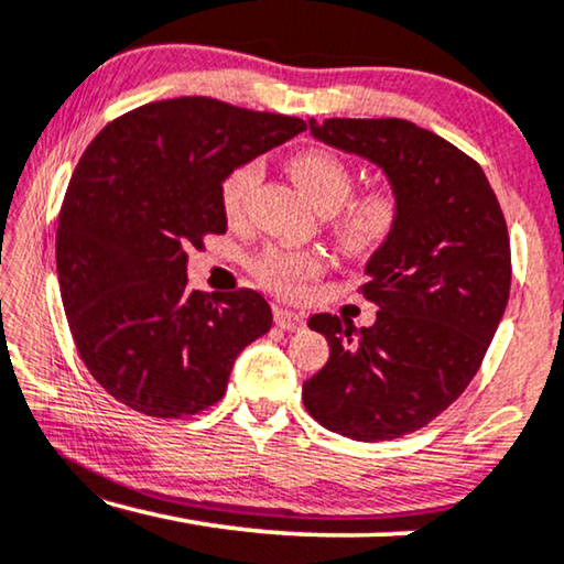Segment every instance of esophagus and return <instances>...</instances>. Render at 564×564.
<instances>
[{
  "instance_id": "esophagus-1",
  "label": "esophagus",
  "mask_w": 564,
  "mask_h": 564,
  "mask_svg": "<svg viewBox=\"0 0 564 564\" xmlns=\"http://www.w3.org/2000/svg\"><path fill=\"white\" fill-rule=\"evenodd\" d=\"M274 323L282 330H300L305 326V318L290 307H274Z\"/></svg>"
}]
</instances>
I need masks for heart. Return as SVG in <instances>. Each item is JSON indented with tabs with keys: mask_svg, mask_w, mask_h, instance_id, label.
Listing matches in <instances>:
<instances>
[{
	"mask_svg": "<svg viewBox=\"0 0 564 564\" xmlns=\"http://www.w3.org/2000/svg\"><path fill=\"white\" fill-rule=\"evenodd\" d=\"M290 172L305 197L323 213L341 207L354 189V174L346 161L323 149L297 153L290 161ZM259 180V161H246L226 174L220 184V207L228 220L243 218ZM400 218H403V203L398 192L392 187H377L346 205L341 218L336 220V234L351 253L367 257L390 243V238L398 234ZM321 269L323 261L305 251L267 249L253 259V274L259 276V282L282 295H295L307 280L321 274Z\"/></svg>",
	"mask_w": 564,
	"mask_h": 564,
	"instance_id": "1",
	"label": "heart"
}]
</instances>
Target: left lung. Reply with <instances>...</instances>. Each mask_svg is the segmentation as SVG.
<instances>
[{
	"label": "left lung",
	"mask_w": 564,
	"mask_h": 564,
	"mask_svg": "<svg viewBox=\"0 0 564 564\" xmlns=\"http://www.w3.org/2000/svg\"><path fill=\"white\" fill-rule=\"evenodd\" d=\"M318 141L372 161L403 203L398 234L367 261L369 328L318 313L330 357L303 384L321 426L357 442L413 434L457 400L503 318L511 241L488 176L457 145L400 118L311 120Z\"/></svg>",
	"instance_id": "8db88e82"
}]
</instances>
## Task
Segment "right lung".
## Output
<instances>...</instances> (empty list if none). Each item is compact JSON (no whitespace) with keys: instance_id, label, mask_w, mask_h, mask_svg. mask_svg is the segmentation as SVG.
Listing matches in <instances>:
<instances>
[{"instance_id":"1","label":"right lung","mask_w":564,"mask_h":564,"mask_svg":"<svg viewBox=\"0 0 564 564\" xmlns=\"http://www.w3.org/2000/svg\"><path fill=\"white\" fill-rule=\"evenodd\" d=\"M305 128L176 97L126 112L87 145L61 205L56 267L76 351L115 400L182 419L226 395L238 354L272 328V307L253 290H189L187 249L226 234V174Z\"/></svg>"}]
</instances>
